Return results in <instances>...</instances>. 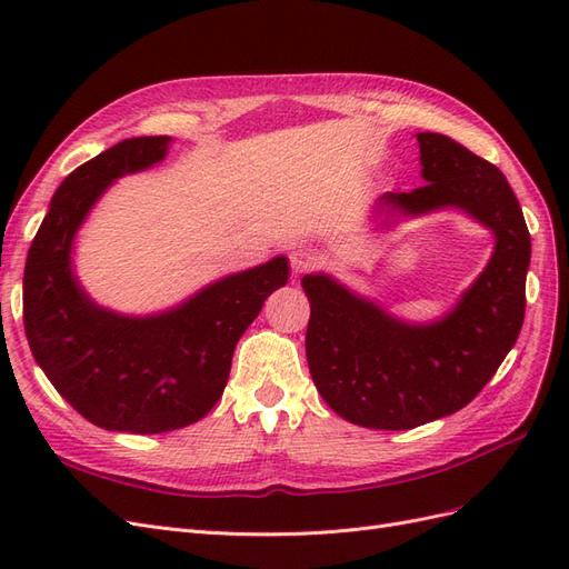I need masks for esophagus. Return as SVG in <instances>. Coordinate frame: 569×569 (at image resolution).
Returning <instances> with one entry per match:
<instances>
[{"label":"esophagus","mask_w":569,"mask_h":569,"mask_svg":"<svg viewBox=\"0 0 569 569\" xmlns=\"http://www.w3.org/2000/svg\"><path fill=\"white\" fill-rule=\"evenodd\" d=\"M313 268H316V256L311 251H306V249L291 251V272L301 274V272H308Z\"/></svg>","instance_id":"obj_1"}]
</instances>
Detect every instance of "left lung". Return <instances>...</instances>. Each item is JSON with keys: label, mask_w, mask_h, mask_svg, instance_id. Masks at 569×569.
Listing matches in <instances>:
<instances>
[{"label": "left lung", "mask_w": 569, "mask_h": 569, "mask_svg": "<svg viewBox=\"0 0 569 569\" xmlns=\"http://www.w3.org/2000/svg\"><path fill=\"white\" fill-rule=\"evenodd\" d=\"M427 184L387 192L380 211L418 218L468 213L496 237L479 278L435 322H406L325 272L306 274V358L337 416L370 429H412L451 416L485 389L518 341L531 239L506 176L439 132H418ZM391 226V222H387Z\"/></svg>", "instance_id": "obj_1"}]
</instances>
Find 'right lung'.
<instances>
[{
    "mask_svg": "<svg viewBox=\"0 0 569 569\" xmlns=\"http://www.w3.org/2000/svg\"><path fill=\"white\" fill-rule=\"evenodd\" d=\"M170 137H132L82 163L54 192L23 274V325L49 382L84 420L109 432L161 435L201 420L228 385L239 337L287 284L272 261L206 284L153 316H123L90 299L73 242L113 180L166 159Z\"/></svg>",
    "mask_w": 569,
    "mask_h": 569,
    "instance_id": "add662e5",
    "label": "right lung"
}]
</instances>
